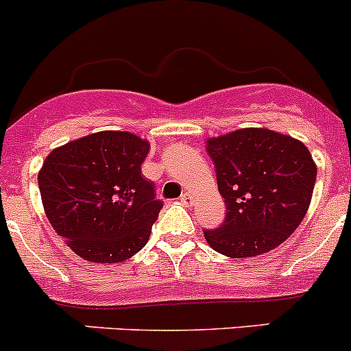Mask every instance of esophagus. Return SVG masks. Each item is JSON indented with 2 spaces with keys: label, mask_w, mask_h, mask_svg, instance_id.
Returning <instances> with one entry per match:
<instances>
[{
  "label": "esophagus",
  "mask_w": 351,
  "mask_h": 351,
  "mask_svg": "<svg viewBox=\"0 0 351 351\" xmlns=\"http://www.w3.org/2000/svg\"><path fill=\"white\" fill-rule=\"evenodd\" d=\"M180 200H182V202L185 204V206H192V204H193V195L190 192H185V193H182Z\"/></svg>",
  "instance_id": "obj_1"
}]
</instances>
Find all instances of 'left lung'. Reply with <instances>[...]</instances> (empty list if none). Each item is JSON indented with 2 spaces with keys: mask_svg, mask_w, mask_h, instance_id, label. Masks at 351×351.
Listing matches in <instances>:
<instances>
[{
  "mask_svg": "<svg viewBox=\"0 0 351 351\" xmlns=\"http://www.w3.org/2000/svg\"><path fill=\"white\" fill-rule=\"evenodd\" d=\"M226 217L204 238L219 254L245 258L283 243L307 214L317 166L304 142L269 128H240L206 141Z\"/></svg>",
  "mask_w": 351,
  "mask_h": 351,
  "instance_id": "1",
  "label": "left lung"
}]
</instances>
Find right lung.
<instances>
[{"mask_svg": "<svg viewBox=\"0 0 351 351\" xmlns=\"http://www.w3.org/2000/svg\"><path fill=\"white\" fill-rule=\"evenodd\" d=\"M149 149V141L132 132L103 130L66 142L44 159V213L78 257L114 264L147 243L162 207L142 176Z\"/></svg>", "mask_w": 351, "mask_h": 351, "instance_id": "add662e5", "label": "right lung"}]
</instances>
